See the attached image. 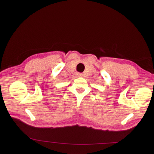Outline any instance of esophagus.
Returning <instances> with one entry per match:
<instances>
[{
  "mask_svg": "<svg viewBox=\"0 0 154 154\" xmlns=\"http://www.w3.org/2000/svg\"><path fill=\"white\" fill-rule=\"evenodd\" d=\"M77 75H78V77H82L83 75L81 73H77Z\"/></svg>",
  "mask_w": 154,
  "mask_h": 154,
  "instance_id": "obj_1",
  "label": "esophagus"
}]
</instances>
